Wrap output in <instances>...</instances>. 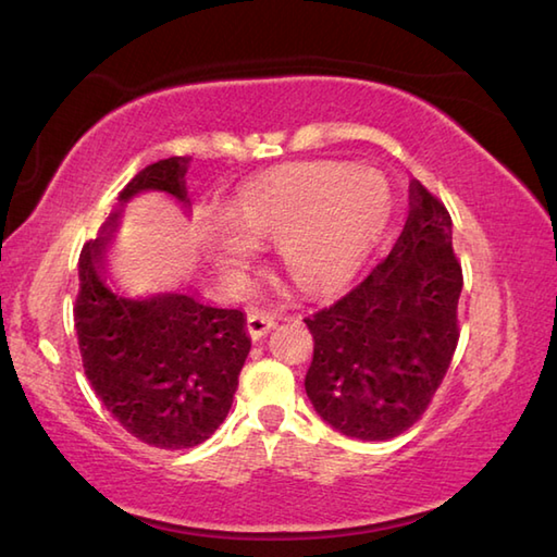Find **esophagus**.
Returning a JSON list of instances; mask_svg holds the SVG:
<instances>
[{"label":"esophagus","instance_id":"esophagus-1","mask_svg":"<svg viewBox=\"0 0 557 557\" xmlns=\"http://www.w3.org/2000/svg\"><path fill=\"white\" fill-rule=\"evenodd\" d=\"M275 325H277V319L272 313L258 311V313H250L248 315V335L253 337V341L268 335L272 329H275Z\"/></svg>","mask_w":557,"mask_h":557}]
</instances>
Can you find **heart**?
<instances>
[{"label":"heart","instance_id":"1","mask_svg":"<svg viewBox=\"0 0 557 557\" xmlns=\"http://www.w3.org/2000/svg\"><path fill=\"white\" fill-rule=\"evenodd\" d=\"M386 210V183L372 169L343 163L282 171L242 195L228 220L248 242L280 248L289 277L325 289L357 263ZM244 238H226V263L248 258Z\"/></svg>","mask_w":557,"mask_h":557}]
</instances>
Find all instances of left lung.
Masks as SVG:
<instances>
[{
  "label": "left lung",
  "mask_w": 557,
  "mask_h": 557,
  "mask_svg": "<svg viewBox=\"0 0 557 557\" xmlns=\"http://www.w3.org/2000/svg\"><path fill=\"white\" fill-rule=\"evenodd\" d=\"M410 198L394 250L304 319L313 335L307 396L337 432L364 442L394 440L424 416L461 335L451 216L420 181Z\"/></svg>",
  "instance_id": "8db88e82"
}]
</instances>
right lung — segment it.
<instances>
[{"instance_id": "1", "label": "right lung", "mask_w": 557, "mask_h": 557, "mask_svg": "<svg viewBox=\"0 0 557 557\" xmlns=\"http://www.w3.org/2000/svg\"><path fill=\"white\" fill-rule=\"evenodd\" d=\"M188 159L149 163L120 190V202L139 190L185 198ZM108 236L84 244L74 329L84 374L123 428L149 446L190 449L210 440L234 403L250 337L244 311L214 309L185 294L145 301L117 297L103 282Z\"/></svg>"}]
</instances>
